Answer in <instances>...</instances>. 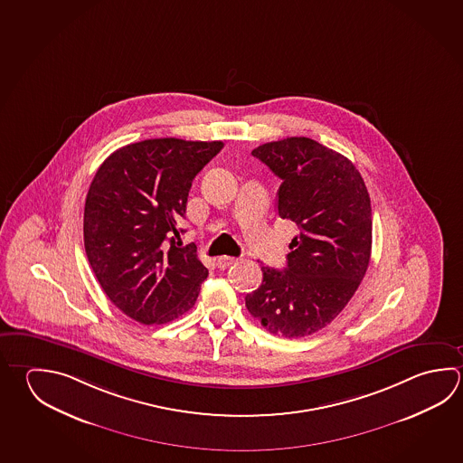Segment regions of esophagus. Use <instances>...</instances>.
Segmentation results:
<instances>
[{"mask_svg": "<svg viewBox=\"0 0 463 463\" xmlns=\"http://www.w3.org/2000/svg\"><path fill=\"white\" fill-rule=\"evenodd\" d=\"M238 261L236 258H230V256H220L219 260H217V266H219L220 269H227L230 268L232 264H235Z\"/></svg>", "mask_w": 463, "mask_h": 463, "instance_id": "34e87169", "label": "esophagus"}]
</instances>
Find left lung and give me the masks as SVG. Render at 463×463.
I'll use <instances>...</instances> for the list:
<instances>
[{"mask_svg":"<svg viewBox=\"0 0 463 463\" xmlns=\"http://www.w3.org/2000/svg\"><path fill=\"white\" fill-rule=\"evenodd\" d=\"M252 156L282 179L279 217L292 220L298 235L284 270L261 266L246 308L272 335L308 336L336 318L367 272L369 193L353 161L307 137L264 143Z\"/></svg>","mask_w":463,"mask_h":463,"instance_id":"1","label":"left lung"}]
</instances>
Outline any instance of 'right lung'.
Returning a JSON list of instances; mask_svg holds the SVG:
<instances>
[{"instance_id":"1","label":"right lung","mask_w":463,"mask_h":463,"mask_svg":"<svg viewBox=\"0 0 463 463\" xmlns=\"http://www.w3.org/2000/svg\"><path fill=\"white\" fill-rule=\"evenodd\" d=\"M222 142L152 138L102 163L84 203V250L110 302L142 325L191 310L209 276L195 248H179L194 177Z\"/></svg>"}]
</instances>
